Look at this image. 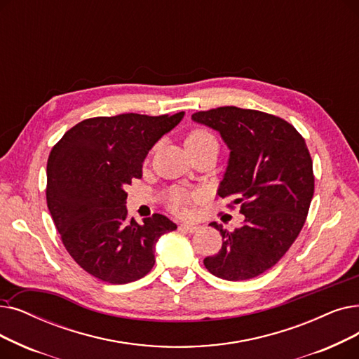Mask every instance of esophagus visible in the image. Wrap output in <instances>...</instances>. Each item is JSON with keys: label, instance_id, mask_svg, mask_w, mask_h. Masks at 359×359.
<instances>
[{"label": "esophagus", "instance_id": "esophagus-1", "mask_svg": "<svg viewBox=\"0 0 359 359\" xmlns=\"http://www.w3.org/2000/svg\"><path fill=\"white\" fill-rule=\"evenodd\" d=\"M180 229L189 231V233H196V231H199L201 226L195 224V223H183V224H180Z\"/></svg>", "mask_w": 359, "mask_h": 359}]
</instances>
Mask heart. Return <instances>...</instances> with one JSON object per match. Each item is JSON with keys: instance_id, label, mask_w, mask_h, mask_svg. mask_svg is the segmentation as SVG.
Masks as SVG:
<instances>
[{"instance_id": "1", "label": "heart", "mask_w": 359, "mask_h": 359, "mask_svg": "<svg viewBox=\"0 0 359 359\" xmlns=\"http://www.w3.org/2000/svg\"><path fill=\"white\" fill-rule=\"evenodd\" d=\"M210 141H215L211 133H208L204 129H195L188 135V137H186L184 145H196V144H204ZM186 198H188V195L184 192H180V191L173 192V195H171V205H173V208L176 210H182L183 204L186 202Z\"/></svg>"}]
</instances>
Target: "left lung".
I'll return each instance as SVG.
<instances>
[{
    "mask_svg": "<svg viewBox=\"0 0 359 359\" xmlns=\"http://www.w3.org/2000/svg\"><path fill=\"white\" fill-rule=\"evenodd\" d=\"M220 133L230 154L218 196L241 204L236 230L210 223L223 236L220 252L204 259L224 280L254 278L278 262L305 223L314 195L313 160L304 137L283 118L238 107L192 116Z\"/></svg>",
    "mask_w": 359,
    "mask_h": 359,
    "instance_id": "obj_1",
    "label": "left lung"
}]
</instances>
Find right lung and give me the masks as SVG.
<instances>
[{"mask_svg":"<svg viewBox=\"0 0 359 359\" xmlns=\"http://www.w3.org/2000/svg\"><path fill=\"white\" fill-rule=\"evenodd\" d=\"M173 116L118 114L77 123L46 164V204L72 258L102 282L142 278L155 262V243L177 229L163 214L137 223L128 217L126 188L142 177L151 148L173 130Z\"/></svg>","mask_w":359,"mask_h":359,"instance_id":"1","label":"right lung"}]
</instances>
